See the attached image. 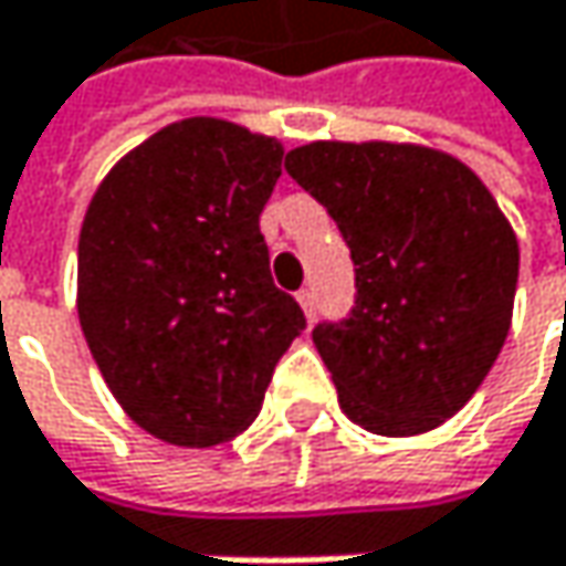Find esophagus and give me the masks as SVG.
<instances>
[{"mask_svg":"<svg viewBox=\"0 0 566 566\" xmlns=\"http://www.w3.org/2000/svg\"><path fill=\"white\" fill-rule=\"evenodd\" d=\"M297 304H301L304 317H307V321H314V314H317V301H314V291H311V287L297 291Z\"/></svg>","mask_w":566,"mask_h":566,"instance_id":"obj_1","label":"esophagus"}]
</instances>
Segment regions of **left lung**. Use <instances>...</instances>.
Wrapping results in <instances>:
<instances>
[{
  "label": "left lung",
  "instance_id": "1",
  "mask_svg": "<svg viewBox=\"0 0 566 566\" xmlns=\"http://www.w3.org/2000/svg\"><path fill=\"white\" fill-rule=\"evenodd\" d=\"M284 170L337 222L357 304L317 324L340 409L377 436L452 419L499 360L514 311L517 235L452 154L396 140H314Z\"/></svg>",
  "mask_w": 566,
  "mask_h": 566
}]
</instances>
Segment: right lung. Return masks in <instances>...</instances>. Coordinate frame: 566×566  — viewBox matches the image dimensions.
<instances>
[{
    "mask_svg": "<svg viewBox=\"0 0 566 566\" xmlns=\"http://www.w3.org/2000/svg\"><path fill=\"white\" fill-rule=\"evenodd\" d=\"M282 157L275 137L186 117L120 157L84 212V340L120 409L170 446L209 449L249 429L304 331L259 229Z\"/></svg>",
    "mask_w": 566,
    "mask_h": 566,
    "instance_id": "right-lung-1",
    "label": "right lung"
}]
</instances>
